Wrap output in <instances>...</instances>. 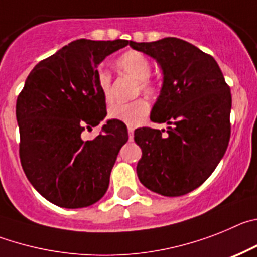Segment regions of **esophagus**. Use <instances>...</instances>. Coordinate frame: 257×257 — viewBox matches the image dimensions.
<instances>
[{"instance_id":"1","label":"esophagus","mask_w":257,"mask_h":257,"mask_svg":"<svg viewBox=\"0 0 257 257\" xmlns=\"http://www.w3.org/2000/svg\"><path fill=\"white\" fill-rule=\"evenodd\" d=\"M133 132L134 129L132 128V126H128V133H129V141L133 140Z\"/></svg>"}]
</instances>
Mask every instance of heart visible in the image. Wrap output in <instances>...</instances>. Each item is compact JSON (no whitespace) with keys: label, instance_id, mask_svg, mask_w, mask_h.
Instances as JSON below:
<instances>
[{"label":"heart","instance_id":"heart-1","mask_svg":"<svg viewBox=\"0 0 257 257\" xmlns=\"http://www.w3.org/2000/svg\"><path fill=\"white\" fill-rule=\"evenodd\" d=\"M116 66L120 71L131 77L140 84V89L145 94H154L155 87L149 80L151 75V62L142 52L126 51L116 60ZM97 84L100 88L103 100L107 103L112 102V84L111 74L106 70H98ZM150 112V105L145 100H137L131 103H117L110 107L108 116L119 120L128 126H138L145 121Z\"/></svg>","mask_w":257,"mask_h":257}]
</instances>
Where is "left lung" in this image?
Wrapping results in <instances>:
<instances>
[{"label": "left lung", "instance_id": "1", "mask_svg": "<svg viewBox=\"0 0 257 257\" xmlns=\"http://www.w3.org/2000/svg\"><path fill=\"white\" fill-rule=\"evenodd\" d=\"M129 46L156 60L163 71L151 120L168 131L140 128L134 141L142 150L141 183L166 197L183 196L212 174L230 137L232 96L218 62L183 39L168 37Z\"/></svg>", "mask_w": 257, "mask_h": 257}]
</instances>
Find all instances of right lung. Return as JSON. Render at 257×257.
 I'll use <instances>...</instances> for the list:
<instances>
[{"mask_svg":"<svg viewBox=\"0 0 257 257\" xmlns=\"http://www.w3.org/2000/svg\"><path fill=\"white\" fill-rule=\"evenodd\" d=\"M125 39H77L38 62L16 101L20 161L32 186L65 209L91 206L103 197L121 146L125 124L107 120L92 141L82 132L106 117L97 66Z\"/></svg>","mask_w":257,"mask_h":257,"instance_id":"add662e5","label":"right lung"}]
</instances>
